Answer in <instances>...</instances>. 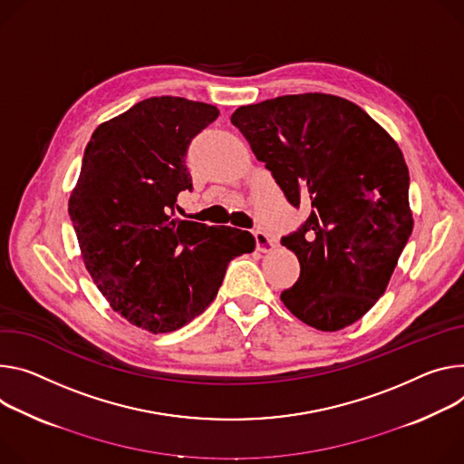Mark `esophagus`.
<instances>
[{
  "mask_svg": "<svg viewBox=\"0 0 464 464\" xmlns=\"http://www.w3.org/2000/svg\"><path fill=\"white\" fill-rule=\"evenodd\" d=\"M254 237H256V246H257V251H261V254H270V251L274 249V242L272 238L265 233V231H254Z\"/></svg>",
  "mask_w": 464,
  "mask_h": 464,
  "instance_id": "esophagus-1",
  "label": "esophagus"
}]
</instances>
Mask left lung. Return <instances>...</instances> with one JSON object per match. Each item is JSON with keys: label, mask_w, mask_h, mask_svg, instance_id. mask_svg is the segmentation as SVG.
Masks as SVG:
<instances>
[{"label": "left lung", "mask_w": 464, "mask_h": 464, "mask_svg": "<svg viewBox=\"0 0 464 464\" xmlns=\"http://www.w3.org/2000/svg\"><path fill=\"white\" fill-rule=\"evenodd\" d=\"M231 121L286 199L311 210L281 238L300 261L281 302L314 329L352 325L385 294L412 233L400 146L359 105L322 92L242 105Z\"/></svg>", "instance_id": "8db88e82"}]
</instances>
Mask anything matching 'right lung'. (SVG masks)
<instances>
[{
    "mask_svg": "<svg viewBox=\"0 0 464 464\" xmlns=\"http://www.w3.org/2000/svg\"><path fill=\"white\" fill-rule=\"evenodd\" d=\"M215 105L150 98L100 123L70 194L81 257L111 309L150 333H170L215 300L231 259L256 237L227 226L172 220L190 140L218 118Z\"/></svg>",
    "mask_w": 464,
    "mask_h": 464,
    "instance_id": "add662e5",
    "label": "right lung"
}]
</instances>
